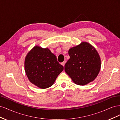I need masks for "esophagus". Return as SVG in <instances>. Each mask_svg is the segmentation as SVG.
Returning a JSON list of instances; mask_svg holds the SVG:
<instances>
[{
  "label": "esophagus",
  "mask_w": 120,
  "mask_h": 120,
  "mask_svg": "<svg viewBox=\"0 0 120 120\" xmlns=\"http://www.w3.org/2000/svg\"><path fill=\"white\" fill-rule=\"evenodd\" d=\"M66 60H64L63 62H62L61 63V64L63 65V66L64 67V65H65V64H66Z\"/></svg>",
  "instance_id": "1"
}]
</instances>
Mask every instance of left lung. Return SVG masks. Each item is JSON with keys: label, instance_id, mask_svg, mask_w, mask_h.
Returning a JSON list of instances; mask_svg holds the SVG:
<instances>
[{"label": "left lung", "instance_id": "1", "mask_svg": "<svg viewBox=\"0 0 120 120\" xmlns=\"http://www.w3.org/2000/svg\"><path fill=\"white\" fill-rule=\"evenodd\" d=\"M70 58L64 70L75 83L83 86L96 79L101 68V60L96 49L87 42L68 50Z\"/></svg>", "mask_w": 120, "mask_h": 120}]
</instances>
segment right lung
Wrapping results in <instances>:
<instances>
[{
  "label": "right lung",
  "instance_id": "add662e5",
  "mask_svg": "<svg viewBox=\"0 0 120 120\" xmlns=\"http://www.w3.org/2000/svg\"><path fill=\"white\" fill-rule=\"evenodd\" d=\"M25 71L30 81L41 89L51 86L64 67L49 49L36 46L25 60Z\"/></svg>",
  "mask_w": 120,
  "mask_h": 120
}]
</instances>
